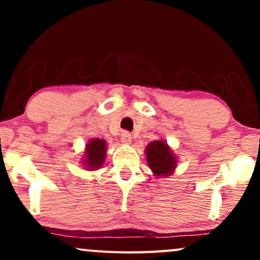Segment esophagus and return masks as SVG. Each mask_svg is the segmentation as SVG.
I'll return each mask as SVG.
<instances>
[{
  "label": "esophagus",
  "instance_id": "esophagus-1",
  "mask_svg": "<svg viewBox=\"0 0 260 260\" xmlns=\"http://www.w3.org/2000/svg\"><path fill=\"white\" fill-rule=\"evenodd\" d=\"M121 140L123 144H131V143H132V134L128 132H122Z\"/></svg>",
  "mask_w": 260,
  "mask_h": 260
}]
</instances>
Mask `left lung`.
<instances>
[{"label":"left lung","mask_w":260,"mask_h":260,"mask_svg":"<svg viewBox=\"0 0 260 260\" xmlns=\"http://www.w3.org/2000/svg\"><path fill=\"white\" fill-rule=\"evenodd\" d=\"M149 169L155 177H168L177 168V156L165 140H153L145 148Z\"/></svg>","instance_id":"obj_1"}]
</instances>
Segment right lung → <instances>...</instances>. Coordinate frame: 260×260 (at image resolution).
<instances>
[{
  "label": "right lung",
  "mask_w": 260,
  "mask_h": 260,
  "mask_svg": "<svg viewBox=\"0 0 260 260\" xmlns=\"http://www.w3.org/2000/svg\"><path fill=\"white\" fill-rule=\"evenodd\" d=\"M107 151L106 140L100 138L90 139L85 144L82 165L86 171H95L103 168Z\"/></svg>",
  "instance_id": "right-lung-1"
}]
</instances>
